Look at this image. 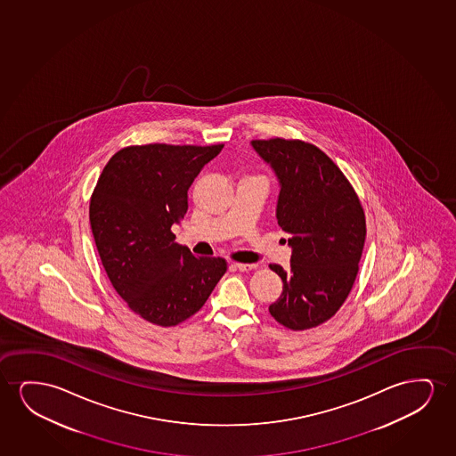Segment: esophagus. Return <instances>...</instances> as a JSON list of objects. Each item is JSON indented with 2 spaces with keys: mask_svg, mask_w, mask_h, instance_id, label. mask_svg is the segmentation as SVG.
Returning a JSON list of instances; mask_svg holds the SVG:
<instances>
[{
  "mask_svg": "<svg viewBox=\"0 0 456 456\" xmlns=\"http://www.w3.org/2000/svg\"><path fill=\"white\" fill-rule=\"evenodd\" d=\"M233 268L238 269V271H241V273H248V271H252V269H256V265H246V263H233L232 265Z\"/></svg>",
  "mask_w": 456,
  "mask_h": 456,
  "instance_id": "esophagus-1",
  "label": "esophagus"
}]
</instances>
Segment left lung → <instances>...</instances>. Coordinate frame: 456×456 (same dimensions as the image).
Masks as SVG:
<instances>
[{
  "label": "left lung",
  "instance_id": "1",
  "mask_svg": "<svg viewBox=\"0 0 456 456\" xmlns=\"http://www.w3.org/2000/svg\"><path fill=\"white\" fill-rule=\"evenodd\" d=\"M281 183L277 223L291 235V268L269 265L283 291L269 305L289 330L329 321L354 287L366 240L362 202L343 171L318 146L302 140H252Z\"/></svg>",
  "mask_w": 456,
  "mask_h": 456
}]
</instances>
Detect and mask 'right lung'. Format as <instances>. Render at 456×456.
Here are the masks:
<instances>
[{"mask_svg": "<svg viewBox=\"0 0 456 456\" xmlns=\"http://www.w3.org/2000/svg\"><path fill=\"white\" fill-rule=\"evenodd\" d=\"M224 144L152 143L113 154L90 200L96 249L115 291L151 324L173 327L200 312L227 271L221 256H196L171 225L188 188Z\"/></svg>", "mask_w": 456, "mask_h": 456, "instance_id": "obj_1", "label": "right lung"}]
</instances>
